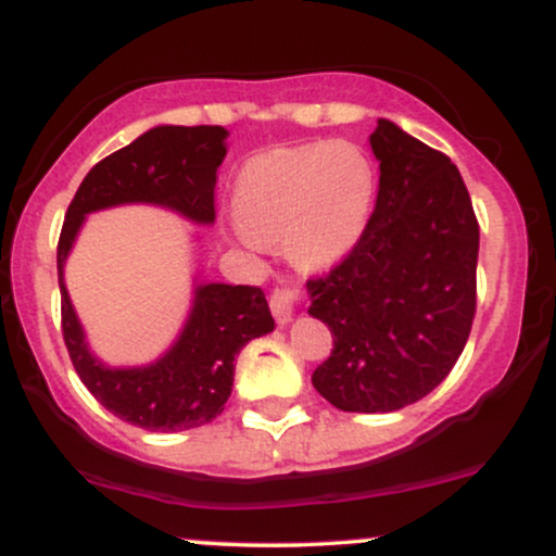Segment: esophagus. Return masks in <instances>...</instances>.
I'll use <instances>...</instances> for the list:
<instances>
[{
  "label": "esophagus",
  "mask_w": 556,
  "mask_h": 556,
  "mask_svg": "<svg viewBox=\"0 0 556 556\" xmlns=\"http://www.w3.org/2000/svg\"><path fill=\"white\" fill-rule=\"evenodd\" d=\"M269 303H271V314L279 324L292 321V316H295L298 303H300V290H295V287H279V290H274Z\"/></svg>",
  "instance_id": "1"
}]
</instances>
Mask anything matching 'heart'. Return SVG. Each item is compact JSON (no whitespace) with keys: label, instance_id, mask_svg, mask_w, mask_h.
I'll return each instance as SVG.
<instances>
[{"label":"heart","instance_id":"1","mask_svg":"<svg viewBox=\"0 0 556 556\" xmlns=\"http://www.w3.org/2000/svg\"><path fill=\"white\" fill-rule=\"evenodd\" d=\"M374 190L371 162L350 143L266 151L235 177V235L248 248L285 240L298 266L327 269L358 245Z\"/></svg>","mask_w":556,"mask_h":556}]
</instances>
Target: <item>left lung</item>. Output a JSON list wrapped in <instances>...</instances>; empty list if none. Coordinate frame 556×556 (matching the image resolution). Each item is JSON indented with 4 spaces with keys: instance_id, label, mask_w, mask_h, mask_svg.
Returning <instances> with one entry per match:
<instances>
[{
    "instance_id": "8db88e82",
    "label": "left lung",
    "mask_w": 556,
    "mask_h": 556,
    "mask_svg": "<svg viewBox=\"0 0 556 556\" xmlns=\"http://www.w3.org/2000/svg\"><path fill=\"white\" fill-rule=\"evenodd\" d=\"M368 143L381 175L366 232L305 285L308 314L334 337L311 381L344 413H394L442 384L468 342L478 222L444 154L389 119Z\"/></svg>"
}]
</instances>
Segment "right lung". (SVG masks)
<instances>
[{
    "label": "right lung",
    "instance_id": "1",
    "mask_svg": "<svg viewBox=\"0 0 556 556\" xmlns=\"http://www.w3.org/2000/svg\"><path fill=\"white\" fill-rule=\"evenodd\" d=\"M227 136L222 125L151 127L88 172L62 225L56 277L70 361L106 410L146 431H188L222 416L232 394L238 353L274 331L264 290L208 282L195 271L193 300L175 342L151 363L110 366L86 340L65 285V264L86 216L104 208L143 203L182 216L190 225L212 227L216 169L227 156Z\"/></svg>",
    "mask_w": 556,
    "mask_h": 556
}]
</instances>
